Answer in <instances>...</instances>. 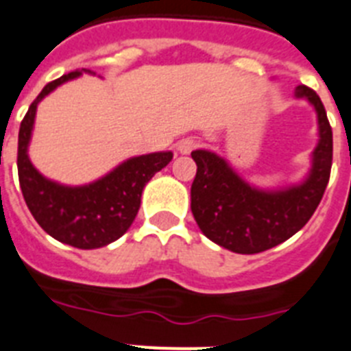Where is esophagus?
Wrapping results in <instances>:
<instances>
[{
  "mask_svg": "<svg viewBox=\"0 0 351 351\" xmlns=\"http://www.w3.org/2000/svg\"><path fill=\"white\" fill-rule=\"evenodd\" d=\"M197 149V141L192 140V138H184L178 143V150L181 154H190L192 150Z\"/></svg>",
  "mask_w": 351,
  "mask_h": 351,
  "instance_id": "obj_1",
  "label": "esophagus"
}]
</instances>
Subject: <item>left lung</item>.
<instances>
[{"instance_id": "8db88e82", "label": "left lung", "mask_w": 351, "mask_h": 351, "mask_svg": "<svg viewBox=\"0 0 351 351\" xmlns=\"http://www.w3.org/2000/svg\"><path fill=\"white\" fill-rule=\"evenodd\" d=\"M296 98L314 106L319 143L312 154L308 178L285 190H258L234 173L210 150H193L197 165L192 182V213L208 239L233 253L254 254L282 244L311 221L319 206L332 170V127L314 89L298 86Z\"/></svg>"}]
</instances>
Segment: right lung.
Segmentation results:
<instances>
[{
    "instance_id": "add662e5",
    "label": "right lung",
    "mask_w": 351,
    "mask_h": 351,
    "mask_svg": "<svg viewBox=\"0 0 351 351\" xmlns=\"http://www.w3.org/2000/svg\"><path fill=\"white\" fill-rule=\"evenodd\" d=\"M88 71L89 69H82ZM71 71L46 84L39 97L28 107L19 127L17 140V173L25 202L37 224L62 244L78 249H97L111 244L125 233L140 210L141 192L156 172L172 161V152L130 158L104 176L84 186H64L43 178L28 159L37 104L57 86L82 75Z\"/></svg>"
}]
</instances>
